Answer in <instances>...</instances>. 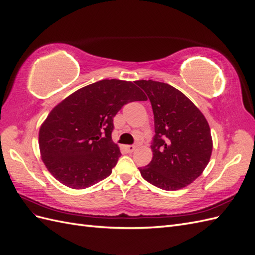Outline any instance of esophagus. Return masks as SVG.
Listing matches in <instances>:
<instances>
[{"label":"esophagus","mask_w":255,"mask_h":255,"mask_svg":"<svg viewBox=\"0 0 255 255\" xmlns=\"http://www.w3.org/2000/svg\"><path fill=\"white\" fill-rule=\"evenodd\" d=\"M126 149H127V151L128 152V153H132V152H134L135 150H136V146L135 145H126Z\"/></svg>","instance_id":"esophagus-1"}]
</instances>
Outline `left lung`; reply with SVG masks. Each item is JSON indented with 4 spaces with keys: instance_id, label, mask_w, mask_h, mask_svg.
<instances>
[{
    "instance_id": "obj_1",
    "label": "left lung",
    "mask_w": 255,
    "mask_h": 255,
    "mask_svg": "<svg viewBox=\"0 0 255 255\" xmlns=\"http://www.w3.org/2000/svg\"><path fill=\"white\" fill-rule=\"evenodd\" d=\"M135 84L150 100L155 128L153 157L148 166L138 168L141 176L160 189L186 187L202 174L210 161V126L198 107L171 85L151 80Z\"/></svg>"
}]
</instances>
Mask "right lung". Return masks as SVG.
<instances>
[{
	"label": "right lung",
	"mask_w": 255,
	"mask_h": 255,
	"mask_svg": "<svg viewBox=\"0 0 255 255\" xmlns=\"http://www.w3.org/2000/svg\"><path fill=\"white\" fill-rule=\"evenodd\" d=\"M134 83L99 81L76 90L51 111L39 129V149L57 181L84 189L111 175L121 155L112 140L113 119L125 104L146 100Z\"/></svg>",
	"instance_id": "obj_1"
}]
</instances>
